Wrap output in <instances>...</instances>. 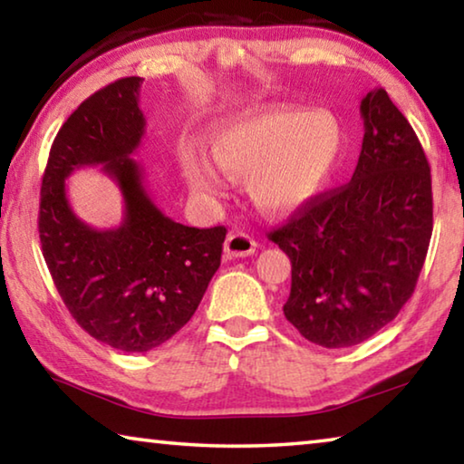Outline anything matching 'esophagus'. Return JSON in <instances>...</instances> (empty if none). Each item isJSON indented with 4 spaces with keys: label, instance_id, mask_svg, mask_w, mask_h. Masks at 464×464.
<instances>
[{
    "label": "esophagus",
    "instance_id": "esophagus-1",
    "mask_svg": "<svg viewBox=\"0 0 464 464\" xmlns=\"http://www.w3.org/2000/svg\"><path fill=\"white\" fill-rule=\"evenodd\" d=\"M256 252V241L246 233H233L225 241L227 258H246Z\"/></svg>",
    "mask_w": 464,
    "mask_h": 464
}]
</instances>
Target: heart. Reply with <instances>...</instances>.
<instances>
[{
    "label": "heart",
    "mask_w": 464,
    "mask_h": 464,
    "mask_svg": "<svg viewBox=\"0 0 464 464\" xmlns=\"http://www.w3.org/2000/svg\"><path fill=\"white\" fill-rule=\"evenodd\" d=\"M341 131L326 111L264 105L225 117L210 134V157L218 169L247 175V194L268 215H289L312 202L333 175ZM192 192L218 198L225 179L194 150L181 154Z\"/></svg>",
    "instance_id": "b5f03b06"
}]
</instances>
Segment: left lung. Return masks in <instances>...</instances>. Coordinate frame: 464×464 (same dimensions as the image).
Returning a JSON list of instances; mask_svg holds the SVG:
<instances>
[{
    "label": "left lung",
    "instance_id": "8db88e82",
    "mask_svg": "<svg viewBox=\"0 0 464 464\" xmlns=\"http://www.w3.org/2000/svg\"><path fill=\"white\" fill-rule=\"evenodd\" d=\"M359 113L363 142L347 186L315 196L268 239L291 260L285 318L326 349L367 341L413 295L433 229L431 175L384 88Z\"/></svg>",
    "mask_w": 464,
    "mask_h": 464
}]
</instances>
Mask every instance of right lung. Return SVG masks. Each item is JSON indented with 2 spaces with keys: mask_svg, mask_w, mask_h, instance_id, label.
<instances>
[{
  "mask_svg": "<svg viewBox=\"0 0 464 464\" xmlns=\"http://www.w3.org/2000/svg\"><path fill=\"white\" fill-rule=\"evenodd\" d=\"M144 78L115 80L73 111L51 146L41 186L43 258L73 320L97 341L146 353L188 324L220 266L225 227L196 229L169 218L149 194L134 152L146 134ZM102 166L124 200L111 230L86 226L71 210L64 179Z\"/></svg>",
  "mask_w": 464,
  "mask_h": 464,
  "instance_id": "1",
  "label": "right lung"
}]
</instances>
